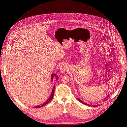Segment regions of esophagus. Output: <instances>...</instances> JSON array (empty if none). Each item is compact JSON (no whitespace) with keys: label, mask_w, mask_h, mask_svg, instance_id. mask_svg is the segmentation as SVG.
Listing matches in <instances>:
<instances>
[{"label":"esophagus","mask_w":127,"mask_h":127,"mask_svg":"<svg viewBox=\"0 0 127 127\" xmlns=\"http://www.w3.org/2000/svg\"><path fill=\"white\" fill-rule=\"evenodd\" d=\"M68 69V67L66 64H63L61 65L60 67V71L61 73H64L65 71H66Z\"/></svg>","instance_id":"1"}]
</instances>
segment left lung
I'll list each match as a JSON object with an SVG mask.
<instances>
[{"mask_svg": "<svg viewBox=\"0 0 127 127\" xmlns=\"http://www.w3.org/2000/svg\"><path fill=\"white\" fill-rule=\"evenodd\" d=\"M77 100H78V101H79L80 102H81L82 103L86 105H90V104H87V103H84V102H83L82 101L80 100V99L79 98H77Z\"/></svg>", "mask_w": 127, "mask_h": 127, "instance_id": "8db88e82", "label": "left lung"}]
</instances>
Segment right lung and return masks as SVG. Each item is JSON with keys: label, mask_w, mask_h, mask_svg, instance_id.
<instances>
[{"label": "right lung", "mask_w": 127, "mask_h": 127, "mask_svg": "<svg viewBox=\"0 0 127 127\" xmlns=\"http://www.w3.org/2000/svg\"><path fill=\"white\" fill-rule=\"evenodd\" d=\"M54 77H55L56 78V80L58 79V76L56 75H55V74H52V75H51V80H52L53 78ZM55 86V85H54V86H53V89L52 90V93H51V94L50 95V97L47 99V101L45 102V103L42 104H41V105H37V106H35V107H35V108H40V107H41L42 106H44V105H45L46 104H47L49 103L51 101V100H52V98H53V95H54Z\"/></svg>", "instance_id": "1"}]
</instances>
